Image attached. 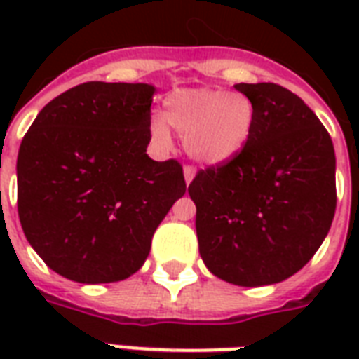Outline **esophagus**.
I'll list each match as a JSON object with an SVG mask.
<instances>
[{"mask_svg":"<svg viewBox=\"0 0 359 359\" xmlns=\"http://www.w3.org/2000/svg\"><path fill=\"white\" fill-rule=\"evenodd\" d=\"M196 171H197V169L194 168V165H184V180H186V184H190L191 180H194V177H196Z\"/></svg>","mask_w":359,"mask_h":359,"instance_id":"esophagus-1","label":"esophagus"}]
</instances>
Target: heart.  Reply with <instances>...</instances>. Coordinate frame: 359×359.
I'll use <instances>...</instances> for the list:
<instances>
[{"instance_id":"obj_1","label":"heart","mask_w":359,"mask_h":359,"mask_svg":"<svg viewBox=\"0 0 359 359\" xmlns=\"http://www.w3.org/2000/svg\"><path fill=\"white\" fill-rule=\"evenodd\" d=\"M255 123V108L242 93L194 87L177 89L163 100L162 115L151 119L152 140L171 143V129L184 135V147L197 162H231L250 141Z\"/></svg>"}]
</instances>
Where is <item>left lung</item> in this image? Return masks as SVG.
Instances as JSON below:
<instances>
[{
  "mask_svg": "<svg viewBox=\"0 0 359 359\" xmlns=\"http://www.w3.org/2000/svg\"><path fill=\"white\" fill-rule=\"evenodd\" d=\"M255 123L231 162L196 175L203 262L227 283L273 285L311 261L335 214V152L328 130L306 102L278 83H236Z\"/></svg>",
  "mask_w": 359,
  "mask_h": 359,
  "instance_id": "left-lung-1",
  "label": "left lung"
}]
</instances>
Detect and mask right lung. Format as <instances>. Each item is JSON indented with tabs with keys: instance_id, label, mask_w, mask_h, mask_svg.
<instances>
[{
	"instance_id": "right-lung-1",
	"label": "right lung",
	"mask_w": 359,
	"mask_h": 359,
	"mask_svg": "<svg viewBox=\"0 0 359 359\" xmlns=\"http://www.w3.org/2000/svg\"><path fill=\"white\" fill-rule=\"evenodd\" d=\"M154 91L149 83L87 81L48 102L24 135L20 224L59 276L89 285L130 278L184 196L182 165L147 154Z\"/></svg>"
}]
</instances>
